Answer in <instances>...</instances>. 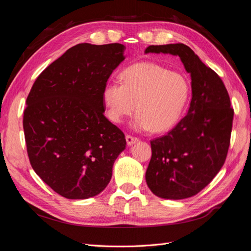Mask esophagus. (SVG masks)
Returning <instances> with one entry per match:
<instances>
[{"label":"esophagus","instance_id":"obj_1","mask_svg":"<svg viewBox=\"0 0 251 251\" xmlns=\"http://www.w3.org/2000/svg\"><path fill=\"white\" fill-rule=\"evenodd\" d=\"M126 142H127V145L128 146H131L133 144H135V143L139 142V139L138 138H134V137H131V135H126Z\"/></svg>","mask_w":251,"mask_h":251}]
</instances>
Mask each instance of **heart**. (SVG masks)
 <instances>
[{"label": "heart", "instance_id": "heart-1", "mask_svg": "<svg viewBox=\"0 0 251 251\" xmlns=\"http://www.w3.org/2000/svg\"><path fill=\"white\" fill-rule=\"evenodd\" d=\"M120 76L122 83L107 82L102 92L107 118L113 123H121L135 107L139 113L131 125L137 130L164 132L181 120L190 98V83L183 74L141 62Z\"/></svg>", "mask_w": 251, "mask_h": 251}]
</instances>
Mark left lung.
Here are the masks:
<instances>
[{
  "label": "left lung",
  "mask_w": 251,
  "mask_h": 251,
  "mask_svg": "<svg viewBox=\"0 0 251 251\" xmlns=\"http://www.w3.org/2000/svg\"><path fill=\"white\" fill-rule=\"evenodd\" d=\"M150 52L180 56L190 74L192 98L187 114L174 129L150 142L152 155L146 183L159 198H190L224 165L233 120L230 99L221 77L187 45H150L145 53Z\"/></svg>",
  "instance_id": "1"
}]
</instances>
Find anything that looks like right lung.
<instances>
[{"label":"right lung","instance_id":"1","mask_svg":"<svg viewBox=\"0 0 251 251\" xmlns=\"http://www.w3.org/2000/svg\"><path fill=\"white\" fill-rule=\"evenodd\" d=\"M119 43L69 48L35 80L23 127L33 170L71 200L89 199L110 182L125 135L104 116V86L125 60Z\"/></svg>","mask_w":251,"mask_h":251}]
</instances>
